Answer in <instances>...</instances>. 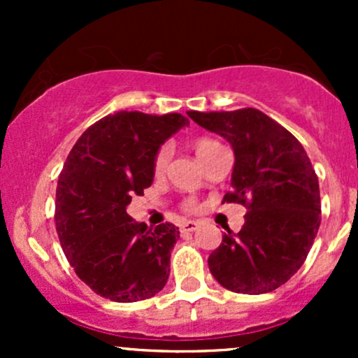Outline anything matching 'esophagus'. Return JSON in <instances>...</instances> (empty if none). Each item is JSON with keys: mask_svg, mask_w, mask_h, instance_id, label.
<instances>
[{"mask_svg": "<svg viewBox=\"0 0 358 358\" xmlns=\"http://www.w3.org/2000/svg\"><path fill=\"white\" fill-rule=\"evenodd\" d=\"M199 227V223L194 222V220H189V222H183L182 225H180V232L182 234H189V232H194V230Z\"/></svg>", "mask_w": 358, "mask_h": 358, "instance_id": "esophagus-1", "label": "esophagus"}]
</instances>
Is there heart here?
I'll use <instances>...</instances> for the list:
<instances>
[{
    "label": "heart",
    "mask_w": 358,
    "mask_h": 358,
    "mask_svg": "<svg viewBox=\"0 0 358 358\" xmlns=\"http://www.w3.org/2000/svg\"><path fill=\"white\" fill-rule=\"evenodd\" d=\"M220 143L215 142V140L211 138H199L194 142V150H196V156L199 161H202L206 156H208L209 152H211L213 149H216ZM168 159H169V150L168 147H161V149L157 150L156 156L152 159V173L154 176H161L162 173H164L166 166H168ZM194 201H187L185 208L187 209H194Z\"/></svg>",
    "instance_id": "heart-1"
}]
</instances>
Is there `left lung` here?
Masks as SVG:
<instances>
[{"mask_svg": "<svg viewBox=\"0 0 358 358\" xmlns=\"http://www.w3.org/2000/svg\"><path fill=\"white\" fill-rule=\"evenodd\" d=\"M232 145V192L223 202L248 209L237 234L227 227L209 255L213 277L225 289L265 294L305 263L320 225L319 178L301 143L258 109L187 112Z\"/></svg>", "mask_w": 358, "mask_h": 358, "instance_id": "obj_1", "label": "left lung"}]
</instances>
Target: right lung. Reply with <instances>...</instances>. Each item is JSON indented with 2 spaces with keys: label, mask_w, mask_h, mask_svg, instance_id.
Segmentation results:
<instances>
[{
  "label": "right lung",
  "mask_w": 358,
  "mask_h": 358,
  "mask_svg": "<svg viewBox=\"0 0 358 358\" xmlns=\"http://www.w3.org/2000/svg\"><path fill=\"white\" fill-rule=\"evenodd\" d=\"M189 126L182 114L119 110L90 126L57 183L55 225L79 279L117 303L152 298L166 286L180 230L149 229L126 213L131 197L152 185V159L162 143Z\"/></svg>",
  "instance_id": "obj_1"
}]
</instances>
